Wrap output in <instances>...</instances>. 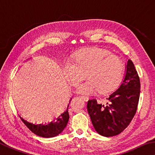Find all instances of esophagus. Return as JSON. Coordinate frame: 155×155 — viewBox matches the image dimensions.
<instances>
[{
  "label": "esophagus",
  "instance_id": "obj_1",
  "mask_svg": "<svg viewBox=\"0 0 155 155\" xmlns=\"http://www.w3.org/2000/svg\"><path fill=\"white\" fill-rule=\"evenodd\" d=\"M81 98L83 99L84 101H87L88 99H89L88 96H81Z\"/></svg>",
  "mask_w": 155,
  "mask_h": 155
}]
</instances>
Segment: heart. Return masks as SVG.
Here are the masks:
<instances>
[{
	"mask_svg": "<svg viewBox=\"0 0 155 155\" xmlns=\"http://www.w3.org/2000/svg\"><path fill=\"white\" fill-rule=\"evenodd\" d=\"M63 70L66 79L77 85L85 74L87 79L80 84L77 92L89 94L98 90L101 93L110 92L122 83L126 65L118 57L103 48L81 50L64 63Z\"/></svg>",
	"mask_w": 155,
	"mask_h": 155,
	"instance_id": "1",
	"label": "heart"
}]
</instances>
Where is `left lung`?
<instances>
[{"label":"left lung","instance_id":"1","mask_svg":"<svg viewBox=\"0 0 155 155\" xmlns=\"http://www.w3.org/2000/svg\"><path fill=\"white\" fill-rule=\"evenodd\" d=\"M121 85L107 98V103L96 99L87 102V111L95 130L100 135L111 137L122 133L133 120L140 95V81L132 61L128 60Z\"/></svg>","mask_w":155,"mask_h":155}]
</instances>
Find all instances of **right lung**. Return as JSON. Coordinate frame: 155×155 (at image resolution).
Returning <instances> with one entry per match:
<instances>
[{
	"label": "right lung",
	"instance_id": "add662e5",
	"mask_svg": "<svg viewBox=\"0 0 155 155\" xmlns=\"http://www.w3.org/2000/svg\"><path fill=\"white\" fill-rule=\"evenodd\" d=\"M72 98L70 99L69 104L67 107V109L50 122L45 123V124L44 123L42 124H33V123L28 122L27 120L22 118L20 115V117L28 129L32 131L33 133H35V135L47 138L55 137L64 130L68 124L70 117L69 113H68V107H69Z\"/></svg>",
	"mask_w": 155,
	"mask_h": 155
}]
</instances>
